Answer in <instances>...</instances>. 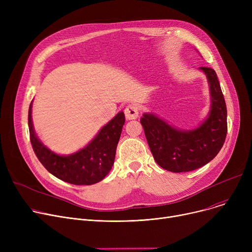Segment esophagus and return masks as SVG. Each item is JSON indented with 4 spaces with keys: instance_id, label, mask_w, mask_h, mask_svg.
<instances>
[{
    "instance_id": "esophagus-1",
    "label": "esophagus",
    "mask_w": 252,
    "mask_h": 252,
    "mask_svg": "<svg viewBox=\"0 0 252 252\" xmlns=\"http://www.w3.org/2000/svg\"><path fill=\"white\" fill-rule=\"evenodd\" d=\"M126 118L130 121V119H136L139 116V108L135 104H129L127 105L125 109Z\"/></svg>"
}]
</instances>
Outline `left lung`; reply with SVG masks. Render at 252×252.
Instances as JSON below:
<instances>
[{
    "label": "left lung",
    "instance_id": "left-lung-1",
    "mask_svg": "<svg viewBox=\"0 0 252 252\" xmlns=\"http://www.w3.org/2000/svg\"><path fill=\"white\" fill-rule=\"evenodd\" d=\"M210 92L207 117L193 129H181L154 113H144L140 122L157 164L173 173L199 168L218 155L227 136V106L216 71L199 67Z\"/></svg>",
    "mask_w": 252,
    "mask_h": 252
}]
</instances>
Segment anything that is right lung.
I'll return each instance as SVG.
<instances>
[{
    "label": "right lung",
    "mask_w": 252,
    "mask_h": 252,
    "mask_svg": "<svg viewBox=\"0 0 252 252\" xmlns=\"http://www.w3.org/2000/svg\"><path fill=\"white\" fill-rule=\"evenodd\" d=\"M32 102L29 110L31 142L38 160L50 174L73 185H93L108 175L126 122L123 111L105 125L85 148L69 155H60L49 149L37 138L32 125Z\"/></svg>",
    "instance_id": "right-lung-1"
}]
</instances>
